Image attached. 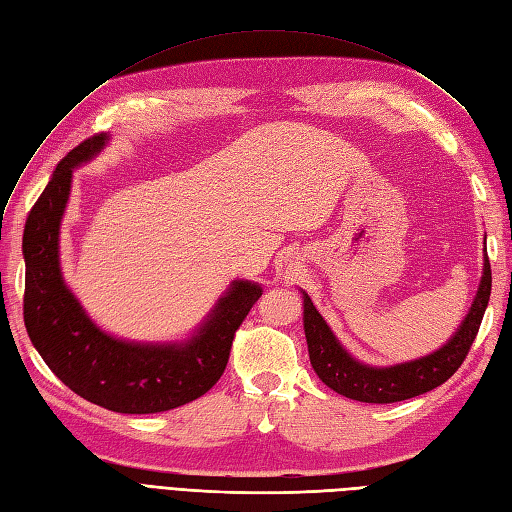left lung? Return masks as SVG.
I'll return each instance as SVG.
<instances>
[{
  "label": "left lung",
  "mask_w": 512,
  "mask_h": 512,
  "mask_svg": "<svg viewBox=\"0 0 512 512\" xmlns=\"http://www.w3.org/2000/svg\"><path fill=\"white\" fill-rule=\"evenodd\" d=\"M491 294V265L485 256L483 277L470 307L457 333L448 342L416 361L399 363L391 367H369L352 356L339 344L329 324L318 314L312 299L303 292V329L307 337L309 361L318 378L335 393L365 401V404H393L416 395H423L444 384L466 361L474 344L476 333L483 322Z\"/></svg>",
  "instance_id": "1"
}]
</instances>
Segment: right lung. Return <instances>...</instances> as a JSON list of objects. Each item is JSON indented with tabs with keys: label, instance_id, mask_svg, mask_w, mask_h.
<instances>
[{
	"label": "right lung",
	"instance_id": "right-lung-1",
	"mask_svg": "<svg viewBox=\"0 0 512 512\" xmlns=\"http://www.w3.org/2000/svg\"><path fill=\"white\" fill-rule=\"evenodd\" d=\"M106 134H96L61 160L23 232L29 339L70 391L121 414H153L205 395L224 374L232 339L262 288L232 282L196 333L181 344H134L100 331L66 286L59 265V226L70 196L72 168L98 156Z\"/></svg>",
	"mask_w": 512,
	"mask_h": 512
}]
</instances>
